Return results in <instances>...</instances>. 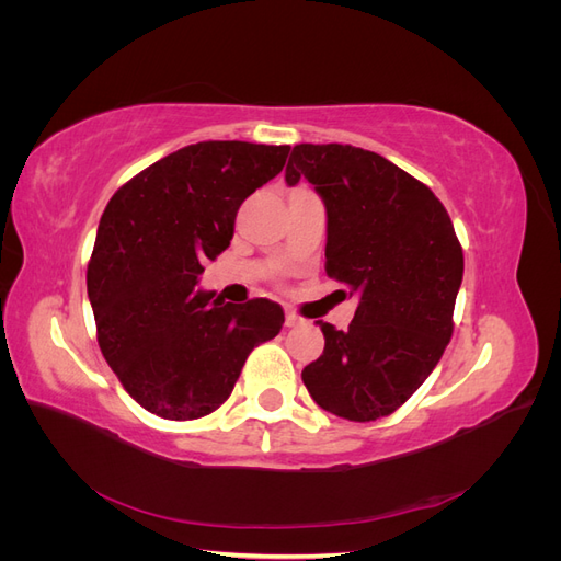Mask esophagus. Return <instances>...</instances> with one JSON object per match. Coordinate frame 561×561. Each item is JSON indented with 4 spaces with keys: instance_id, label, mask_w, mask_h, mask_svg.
Returning a JSON list of instances; mask_svg holds the SVG:
<instances>
[{
    "instance_id": "obj_1",
    "label": "esophagus",
    "mask_w": 561,
    "mask_h": 561,
    "mask_svg": "<svg viewBox=\"0 0 561 561\" xmlns=\"http://www.w3.org/2000/svg\"><path fill=\"white\" fill-rule=\"evenodd\" d=\"M301 322L304 320L297 313H293V311L285 313V328H297V325H301Z\"/></svg>"
}]
</instances>
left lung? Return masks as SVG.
I'll list each match as a JSON object with an SVG mask.
<instances>
[{"label": "left lung", "instance_id": "left-lung-1", "mask_svg": "<svg viewBox=\"0 0 561 561\" xmlns=\"http://www.w3.org/2000/svg\"><path fill=\"white\" fill-rule=\"evenodd\" d=\"M325 203V268L358 297L348 330L318 320L325 348L301 369L322 410L348 421L393 414L451 339L463 250L443 203L388 159L351 145H297L285 182ZM346 295V293H344Z\"/></svg>", "mask_w": 561, "mask_h": 561}]
</instances>
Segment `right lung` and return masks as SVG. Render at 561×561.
Returning <instances> with one entry per match:
<instances>
[{"label":"right lung","instance_id":"right-lung-1","mask_svg":"<svg viewBox=\"0 0 561 561\" xmlns=\"http://www.w3.org/2000/svg\"><path fill=\"white\" fill-rule=\"evenodd\" d=\"M287 154V145L198 142L110 198L87 287L100 351L147 412L171 421L215 412L250 351L280 332L276 301L225 304L196 285L203 262L229 248L241 203L283 171Z\"/></svg>","mask_w":561,"mask_h":561}]
</instances>
